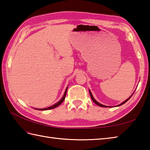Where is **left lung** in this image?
<instances>
[{"instance_id": "8db88e82", "label": "left lung", "mask_w": 150, "mask_h": 150, "mask_svg": "<svg viewBox=\"0 0 150 150\" xmlns=\"http://www.w3.org/2000/svg\"><path fill=\"white\" fill-rule=\"evenodd\" d=\"M89 93H90V96H91V99H92V100L93 101V102H94V103H96V105H98V106H100V107H103V108H107V107H108V106H106V105H102V104H101V103H98V102H97V101L96 100H95V99H94V97L93 96V94H92V93H91V91H89ZM133 94H132V95H131L129 98H128L126 100H125L124 101V102H122V103H120V105H118V106H120V105H122V104H124V103H126V102H127V101L128 100H129V99H130V98L131 97V96H133Z\"/></svg>"}]
</instances>
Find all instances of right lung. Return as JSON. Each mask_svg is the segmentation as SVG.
<instances>
[{"mask_svg":"<svg viewBox=\"0 0 150 150\" xmlns=\"http://www.w3.org/2000/svg\"><path fill=\"white\" fill-rule=\"evenodd\" d=\"M67 88H68V87H67V88H66V90H65V93H64V95H63V96L62 97V98L61 99L59 102H57L56 103H55L54 105H52V106H50V107H49V108H44V109H38V110H41V111H44V110H48V109H54V108H57V106H59L61 103H62L63 101H64V100H65V96H66V94H67Z\"/></svg>","mask_w":150,"mask_h":150,"instance_id":"add662e5","label":"right lung"}]
</instances>
